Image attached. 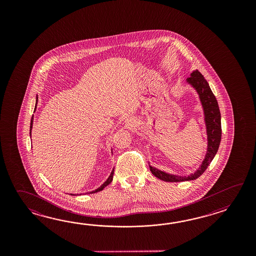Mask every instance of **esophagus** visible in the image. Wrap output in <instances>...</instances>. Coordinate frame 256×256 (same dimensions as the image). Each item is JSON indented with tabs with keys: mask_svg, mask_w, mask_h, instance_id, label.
<instances>
[{
	"mask_svg": "<svg viewBox=\"0 0 256 256\" xmlns=\"http://www.w3.org/2000/svg\"><path fill=\"white\" fill-rule=\"evenodd\" d=\"M126 126H128V127H132V122H130V120H127L126 122Z\"/></svg>",
	"mask_w": 256,
	"mask_h": 256,
	"instance_id": "esophagus-1",
	"label": "esophagus"
}]
</instances>
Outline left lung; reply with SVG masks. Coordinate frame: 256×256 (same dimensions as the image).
<instances>
[{
  "label": "left lung",
  "mask_w": 256,
  "mask_h": 256,
  "mask_svg": "<svg viewBox=\"0 0 256 256\" xmlns=\"http://www.w3.org/2000/svg\"><path fill=\"white\" fill-rule=\"evenodd\" d=\"M186 82L190 84L196 90L202 102V108L204 110V120L206 124L208 136L207 152L200 166L198 168L195 173L188 176H181L176 174H168L154 166H150V171L152 174L159 180L166 182H181V181H190L198 178L202 176L204 171L208 168L210 164L212 163L215 154H217L218 149L222 139V122H220V112L218 109L216 97L214 96L210 85L204 76L198 70H194L190 74V76L186 78Z\"/></svg>",
  "instance_id": "left-lung-1"
}]
</instances>
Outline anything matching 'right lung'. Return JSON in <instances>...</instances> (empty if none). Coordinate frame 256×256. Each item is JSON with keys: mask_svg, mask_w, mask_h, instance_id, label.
Wrapping results in <instances>:
<instances>
[{"mask_svg": "<svg viewBox=\"0 0 256 256\" xmlns=\"http://www.w3.org/2000/svg\"><path fill=\"white\" fill-rule=\"evenodd\" d=\"M38 102V95H36V106H34V112H36V109ZM33 120L34 115L32 116V118H31V122H30V136H31V130H32V128H33ZM114 169H112V173L110 174L108 180H106L102 185L100 186L98 188H97V190L92 191V192H90V194H92V193H96V192H98V191L102 190L105 186H107L109 185L110 183L112 181V178H114ZM71 195H73V194H71ZM80 195H82V194H80ZM73 196H75V195H73Z\"/></svg>", "mask_w": 256, "mask_h": 256, "instance_id": "add662e5", "label": "right lung"}]
</instances>
